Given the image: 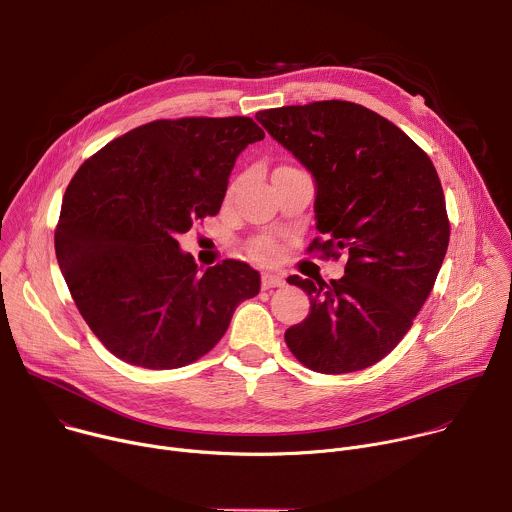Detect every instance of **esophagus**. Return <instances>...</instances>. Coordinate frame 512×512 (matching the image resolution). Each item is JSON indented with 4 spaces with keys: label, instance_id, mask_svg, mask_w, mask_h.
I'll return each mask as SVG.
<instances>
[{
    "label": "esophagus",
    "instance_id": "34e87169",
    "mask_svg": "<svg viewBox=\"0 0 512 512\" xmlns=\"http://www.w3.org/2000/svg\"><path fill=\"white\" fill-rule=\"evenodd\" d=\"M261 285H263V289L281 287V285H283V277H281L279 273H263V277H261Z\"/></svg>",
    "mask_w": 512,
    "mask_h": 512
}]
</instances>
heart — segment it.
<instances>
[{
	"label": "heart",
	"mask_w": 512,
	"mask_h": 512,
	"mask_svg": "<svg viewBox=\"0 0 512 512\" xmlns=\"http://www.w3.org/2000/svg\"><path fill=\"white\" fill-rule=\"evenodd\" d=\"M277 241H273L271 237H259L255 241L249 243V253L255 257V259H271L277 255Z\"/></svg>",
	"instance_id": "obj_1"
}]
</instances>
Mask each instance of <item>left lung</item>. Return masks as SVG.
Listing matches in <instances>:
<instances>
[{
	"mask_svg": "<svg viewBox=\"0 0 512 512\" xmlns=\"http://www.w3.org/2000/svg\"><path fill=\"white\" fill-rule=\"evenodd\" d=\"M257 121L316 178L320 237L308 253L346 255L344 275L287 277L310 316L285 330L304 367L342 375L373 367L409 332L440 273L450 218L429 156L395 123L350 101L259 111Z\"/></svg>",
	"mask_w": 512,
	"mask_h": 512,
	"instance_id": "8db88e82",
	"label": "left lung"
}]
</instances>
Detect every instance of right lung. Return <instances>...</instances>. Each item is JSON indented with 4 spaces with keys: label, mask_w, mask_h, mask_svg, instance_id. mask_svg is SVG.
Returning <instances> with one entry per match:
<instances>
[{
    "label": "right lung",
    "mask_w": 512,
    "mask_h": 512,
    "mask_svg": "<svg viewBox=\"0 0 512 512\" xmlns=\"http://www.w3.org/2000/svg\"><path fill=\"white\" fill-rule=\"evenodd\" d=\"M263 137L251 117L158 119L113 139L72 176L56 259L111 354L154 371L186 367L259 294L261 277L247 263L200 271L176 239L218 214L237 156Z\"/></svg>",
    "instance_id": "1"
}]
</instances>
